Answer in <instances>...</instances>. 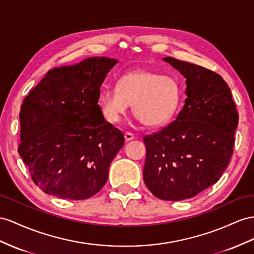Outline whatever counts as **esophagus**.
I'll list each match as a JSON object with an SVG mask.
<instances>
[{"instance_id": "esophagus-1", "label": "esophagus", "mask_w": 254, "mask_h": 254, "mask_svg": "<svg viewBox=\"0 0 254 254\" xmlns=\"http://www.w3.org/2000/svg\"><path fill=\"white\" fill-rule=\"evenodd\" d=\"M134 138H135V136H134V134H132V133L127 132V133L125 134V139H126V141H129V140H132V139H134Z\"/></svg>"}]
</instances>
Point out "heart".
<instances>
[{
	"instance_id": "heart-1",
	"label": "heart",
	"mask_w": 254,
	"mask_h": 254,
	"mask_svg": "<svg viewBox=\"0 0 254 254\" xmlns=\"http://www.w3.org/2000/svg\"><path fill=\"white\" fill-rule=\"evenodd\" d=\"M181 97L179 83L173 77L147 68L123 74L117 87L103 89L99 97L106 121L118 123L133 104L137 120L149 127H161L176 114Z\"/></svg>"
}]
</instances>
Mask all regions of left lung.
Masks as SVG:
<instances>
[{
  "mask_svg": "<svg viewBox=\"0 0 254 254\" xmlns=\"http://www.w3.org/2000/svg\"><path fill=\"white\" fill-rule=\"evenodd\" d=\"M186 78L185 105L176 120L146 136L144 180L155 197L183 200L216 184L230 163L238 126L231 90L217 73L163 58Z\"/></svg>",
  "mask_w": 254,
  "mask_h": 254,
  "instance_id": "obj_1",
  "label": "left lung"
}]
</instances>
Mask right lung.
Returning <instances> with one entry per match:
<instances>
[{
    "label": "right lung",
    "mask_w": 254,
    "mask_h": 254,
    "mask_svg": "<svg viewBox=\"0 0 254 254\" xmlns=\"http://www.w3.org/2000/svg\"><path fill=\"white\" fill-rule=\"evenodd\" d=\"M117 63L93 57L55 67L23 100L18 152L46 194L80 200L105 186L125 137L105 121L97 102L102 83Z\"/></svg>",
    "instance_id": "right-lung-1"
}]
</instances>
